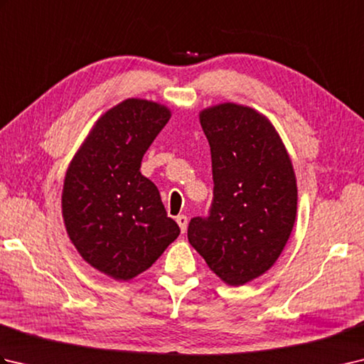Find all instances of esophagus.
Wrapping results in <instances>:
<instances>
[{
  "label": "esophagus",
  "mask_w": 364,
  "mask_h": 364,
  "mask_svg": "<svg viewBox=\"0 0 364 364\" xmlns=\"http://www.w3.org/2000/svg\"><path fill=\"white\" fill-rule=\"evenodd\" d=\"M176 223L178 225H180V230H181V233H184V231H186V228H188V218L184 214H181V215H176Z\"/></svg>",
  "instance_id": "34e87169"
}]
</instances>
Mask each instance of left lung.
Listing matches in <instances>:
<instances>
[{"instance_id": "8db88e82", "label": "left lung", "mask_w": 364, "mask_h": 364, "mask_svg": "<svg viewBox=\"0 0 364 364\" xmlns=\"http://www.w3.org/2000/svg\"><path fill=\"white\" fill-rule=\"evenodd\" d=\"M211 146L213 203L189 222L188 239L222 282L242 286L280 257L296 222L297 183L280 136L252 107L200 112Z\"/></svg>"}]
</instances>
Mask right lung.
Wrapping results in <instances>:
<instances>
[{
	"instance_id": "right-lung-1",
	"label": "right lung",
	"mask_w": 364,
	"mask_h": 364,
	"mask_svg": "<svg viewBox=\"0 0 364 364\" xmlns=\"http://www.w3.org/2000/svg\"><path fill=\"white\" fill-rule=\"evenodd\" d=\"M170 111L128 98L103 114L67 168L63 215L84 261L114 280H131L180 235L158 188L141 173L145 151Z\"/></svg>"
}]
</instances>
